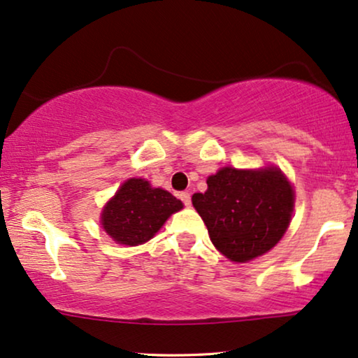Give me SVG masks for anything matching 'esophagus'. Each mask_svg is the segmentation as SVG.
I'll return each instance as SVG.
<instances>
[{"label": "esophagus", "instance_id": "34e87169", "mask_svg": "<svg viewBox=\"0 0 358 358\" xmlns=\"http://www.w3.org/2000/svg\"><path fill=\"white\" fill-rule=\"evenodd\" d=\"M180 200L183 201V205H185V206H189V205H192V196H189V193H188V192H182V193H180Z\"/></svg>", "mask_w": 358, "mask_h": 358}]
</instances>
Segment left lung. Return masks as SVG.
Returning a JSON list of instances; mask_svg holds the SVG:
<instances>
[{
  "label": "left lung",
  "mask_w": 358,
  "mask_h": 358,
  "mask_svg": "<svg viewBox=\"0 0 358 358\" xmlns=\"http://www.w3.org/2000/svg\"><path fill=\"white\" fill-rule=\"evenodd\" d=\"M206 183V192L194 193L192 201L216 250L246 262L279 243L294 206L292 187L280 170L224 166Z\"/></svg>",
  "instance_id": "obj_1"
}]
</instances>
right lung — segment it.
<instances>
[{
	"instance_id": "right-lung-1",
	"label": "right lung",
	"mask_w": 358,
	"mask_h": 358,
	"mask_svg": "<svg viewBox=\"0 0 358 358\" xmlns=\"http://www.w3.org/2000/svg\"><path fill=\"white\" fill-rule=\"evenodd\" d=\"M182 201L162 188H152L142 178H130L102 211V226L114 241L137 246L153 238Z\"/></svg>"
}]
</instances>
